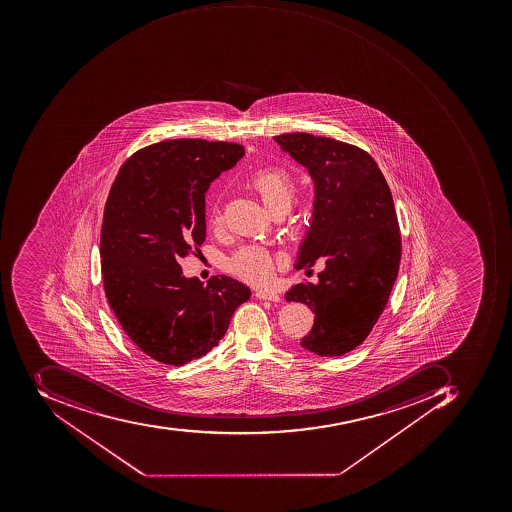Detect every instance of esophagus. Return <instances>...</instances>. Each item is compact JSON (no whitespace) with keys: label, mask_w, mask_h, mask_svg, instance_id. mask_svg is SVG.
Masks as SVG:
<instances>
[{"label":"esophagus","mask_w":512,"mask_h":512,"mask_svg":"<svg viewBox=\"0 0 512 512\" xmlns=\"http://www.w3.org/2000/svg\"><path fill=\"white\" fill-rule=\"evenodd\" d=\"M256 298L265 299V301H273V303H279L281 296L275 292H268V290H259L256 292Z\"/></svg>","instance_id":"34e87169"}]
</instances>
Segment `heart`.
I'll list each match as a JSON object with an SVG mask.
<instances>
[{
  "instance_id": "b5f03b06",
  "label": "heart",
  "mask_w": 512,
  "mask_h": 512,
  "mask_svg": "<svg viewBox=\"0 0 512 512\" xmlns=\"http://www.w3.org/2000/svg\"><path fill=\"white\" fill-rule=\"evenodd\" d=\"M250 186L258 192L264 205L270 209V213L290 211L295 200V180L284 167H270L264 171L251 175ZM222 208L217 203L211 206L209 211V223L213 228L222 225ZM281 258L275 256L267 248L251 245L237 251L228 262V268L234 275L251 284H265L272 279L276 265Z\"/></svg>"
}]
</instances>
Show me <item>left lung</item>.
Listing matches in <instances>:
<instances>
[{"mask_svg": "<svg viewBox=\"0 0 512 512\" xmlns=\"http://www.w3.org/2000/svg\"><path fill=\"white\" fill-rule=\"evenodd\" d=\"M275 141L315 185L312 222L295 268L324 262L318 284L299 282L286 299L315 313L301 346L338 357L362 345L396 281L400 233L393 197L376 161L359 147L299 132Z\"/></svg>", "mask_w": 512, "mask_h": 512, "instance_id": "8db88e82", "label": "left lung"}]
</instances>
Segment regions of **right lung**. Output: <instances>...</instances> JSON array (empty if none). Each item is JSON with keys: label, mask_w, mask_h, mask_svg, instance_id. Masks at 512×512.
<instances>
[{"label": "right lung", "mask_w": 512, "mask_h": 512, "mask_svg": "<svg viewBox=\"0 0 512 512\" xmlns=\"http://www.w3.org/2000/svg\"><path fill=\"white\" fill-rule=\"evenodd\" d=\"M244 153L223 141H161L133 153L110 189L101 231L105 296L130 340L157 362L181 366L208 354L250 299L230 276L203 284L180 267L205 242L211 181Z\"/></svg>", "instance_id": "obj_1"}]
</instances>
